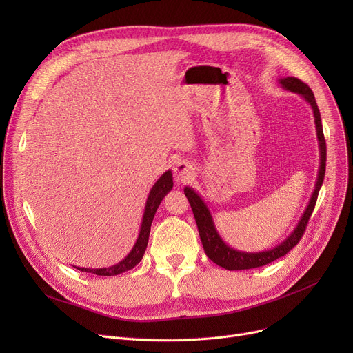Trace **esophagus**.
Returning a JSON list of instances; mask_svg holds the SVG:
<instances>
[{
	"mask_svg": "<svg viewBox=\"0 0 353 353\" xmlns=\"http://www.w3.org/2000/svg\"><path fill=\"white\" fill-rule=\"evenodd\" d=\"M173 170H174V177H176V180L179 183H186L192 177V174H193L192 165L188 161H179V163H176Z\"/></svg>",
	"mask_w": 353,
	"mask_h": 353,
	"instance_id": "1",
	"label": "esophagus"
}]
</instances>
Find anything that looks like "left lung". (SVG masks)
Returning <instances> with one entry per match:
<instances>
[{"mask_svg":"<svg viewBox=\"0 0 353 353\" xmlns=\"http://www.w3.org/2000/svg\"><path fill=\"white\" fill-rule=\"evenodd\" d=\"M279 84L285 90H289L292 92H298V94H301L310 104V107L313 110L314 125H316V134H318L319 150H321V165H319L318 179H316V186H314V192L310 197V201H309V205H307L301 221L298 223V226H296V229L288 236V239L283 240L281 245H277L276 248H273L270 250H265V252L248 253V252L236 250V249L228 246L223 242V239H221L220 234L217 233L214 223H213L212 214H210L208 206L205 205V201L201 200V197L192 188H184V194H186V197L190 203L194 219H196L203 249H205L208 257L212 262H214L216 265L225 268L228 270H245V269H254V268L269 265L273 261H276V259L285 256L289 250H292L296 245H298L306 230L307 221L312 216L314 205H316L318 194H319L321 186H322L323 179H325L326 141H325V136H323L321 113H319L316 100H314L313 92L307 84H305L303 81H301L296 77L279 79Z\"/></svg>","mask_w":353,"mask_h":353,"instance_id":"left-lung-1","label":"left lung"}]
</instances>
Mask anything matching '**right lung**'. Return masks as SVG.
<instances>
[{"label":"right lung","mask_w":353,"mask_h":353,"mask_svg":"<svg viewBox=\"0 0 353 353\" xmlns=\"http://www.w3.org/2000/svg\"><path fill=\"white\" fill-rule=\"evenodd\" d=\"M173 189V177H172V172L167 170L156 183L154 186L150 190V194L147 197L145 201V209H144V214H143V221H141V228H140V233L137 237V242L133 246L132 252H130L121 262H119L117 265H113L110 268H103V269H87V268H77L81 272H87V273H94L97 276H116L120 274L125 270L133 269L141 259L143 254L145 252L147 243H148V236H150V229H152V221L153 217L160 206V203L163 200V197L169 193Z\"/></svg>","instance_id":"obj_1"}]
</instances>
